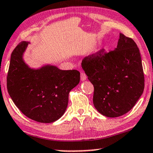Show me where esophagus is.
I'll use <instances>...</instances> for the list:
<instances>
[{
  "label": "esophagus",
  "instance_id": "1",
  "mask_svg": "<svg viewBox=\"0 0 153 153\" xmlns=\"http://www.w3.org/2000/svg\"><path fill=\"white\" fill-rule=\"evenodd\" d=\"M80 79L82 81H84L87 79V75L84 72H81L80 73Z\"/></svg>",
  "mask_w": 153,
  "mask_h": 153
}]
</instances>
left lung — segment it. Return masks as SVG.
I'll return each mask as SVG.
<instances>
[{"label":"left lung","mask_w":153,"mask_h":153,"mask_svg":"<svg viewBox=\"0 0 153 153\" xmlns=\"http://www.w3.org/2000/svg\"><path fill=\"white\" fill-rule=\"evenodd\" d=\"M82 67L94 85L93 103L103 115L117 117L129 112L143 92L145 80L137 45L120 33L117 48L85 56Z\"/></svg>","instance_id":"obj_1"}]
</instances>
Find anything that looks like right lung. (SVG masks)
I'll return each instance as SVG.
<instances>
[{
    "instance_id": "add662e5",
    "label": "right lung",
    "mask_w": 153,
    "mask_h": 153,
    "mask_svg": "<svg viewBox=\"0 0 153 153\" xmlns=\"http://www.w3.org/2000/svg\"><path fill=\"white\" fill-rule=\"evenodd\" d=\"M28 43L21 42L12 52L7 76L8 93L26 117L38 123H53L66 111L68 94L80 82V73L53 66L30 69L22 60Z\"/></svg>"
}]
</instances>
